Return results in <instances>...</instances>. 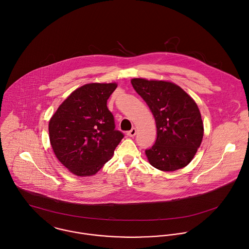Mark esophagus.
Instances as JSON below:
<instances>
[{"label":"esophagus","instance_id":"esophagus-1","mask_svg":"<svg viewBox=\"0 0 249 249\" xmlns=\"http://www.w3.org/2000/svg\"><path fill=\"white\" fill-rule=\"evenodd\" d=\"M135 134H136V128H134V127L127 132V136H129V137H134Z\"/></svg>","mask_w":249,"mask_h":249}]
</instances>
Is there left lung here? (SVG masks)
<instances>
[{"instance_id":"left-lung-1","label":"left lung","mask_w":249,"mask_h":249,"mask_svg":"<svg viewBox=\"0 0 249 249\" xmlns=\"http://www.w3.org/2000/svg\"><path fill=\"white\" fill-rule=\"evenodd\" d=\"M131 84L148 104L157 124L156 143L146 150L149 162L166 172L185 167L204 135L197 104L176 84L143 78H134Z\"/></svg>"}]
</instances>
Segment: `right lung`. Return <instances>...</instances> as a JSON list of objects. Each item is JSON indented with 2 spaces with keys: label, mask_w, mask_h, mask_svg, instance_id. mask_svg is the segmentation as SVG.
I'll use <instances>...</instances> for the list:
<instances>
[{
  "label": "right lung",
  "mask_w": 249,
  "mask_h": 249,
  "mask_svg": "<svg viewBox=\"0 0 249 249\" xmlns=\"http://www.w3.org/2000/svg\"><path fill=\"white\" fill-rule=\"evenodd\" d=\"M116 88V83L84 85L71 93L49 122L55 156L76 176L96 174L124 138L115 129L114 116L107 108Z\"/></svg>",
  "instance_id": "add662e5"
}]
</instances>
